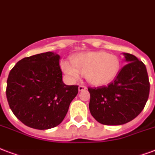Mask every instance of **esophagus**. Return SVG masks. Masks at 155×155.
Instances as JSON below:
<instances>
[{
    "label": "esophagus",
    "instance_id": "1",
    "mask_svg": "<svg viewBox=\"0 0 155 155\" xmlns=\"http://www.w3.org/2000/svg\"><path fill=\"white\" fill-rule=\"evenodd\" d=\"M85 89H87V87L85 85H82V84L79 85V91L85 90Z\"/></svg>",
    "mask_w": 155,
    "mask_h": 155
}]
</instances>
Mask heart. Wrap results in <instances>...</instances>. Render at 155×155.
<instances>
[{"instance_id":"heart-1","label":"heart","mask_w":155,"mask_h":155,"mask_svg":"<svg viewBox=\"0 0 155 155\" xmlns=\"http://www.w3.org/2000/svg\"><path fill=\"white\" fill-rule=\"evenodd\" d=\"M71 62L73 65L62 62V71L73 80H78L80 74L85 75L86 80L95 86L106 85L113 81L120 68L119 58L103 51L78 54L73 57Z\"/></svg>"}]
</instances>
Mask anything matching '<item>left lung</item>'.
Listing matches in <instances>:
<instances>
[{"mask_svg":"<svg viewBox=\"0 0 155 155\" xmlns=\"http://www.w3.org/2000/svg\"><path fill=\"white\" fill-rule=\"evenodd\" d=\"M127 63L107 86L88 88L89 110L100 124L121 125L142 111L150 94L146 67L133 54L125 53Z\"/></svg>","mask_w":155,"mask_h":155,"instance_id":"obj_1","label":"left lung"}]
</instances>
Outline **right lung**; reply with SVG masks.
<instances>
[{"label":"right lung","instance_id":"1","mask_svg":"<svg viewBox=\"0 0 155 155\" xmlns=\"http://www.w3.org/2000/svg\"><path fill=\"white\" fill-rule=\"evenodd\" d=\"M60 56L46 52L21 59L7 79L6 97L10 109L28 127L45 130L64 120L77 85H66L59 66Z\"/></svg>","mask_w":155,"mask_h":155}]
</instances>
